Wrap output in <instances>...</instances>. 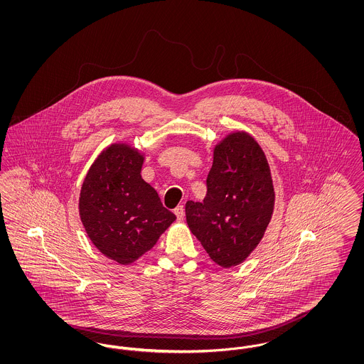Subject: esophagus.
I'll use <instances>...</instances> for the list:
<instances>
[{
  "label": "esophagus",
  "mask_w": 364,
  "mask_h": 364,
  "mask_svg": "<svg viewBox=\"0 0 364 364\" xmlns=\"http://www.w3.org/2000/svg\"><path fill=\"white\" fill-rule=\"evenodd\" d=\"M174 214L177 217V221H183V218H184V208L181 205H178L177 208H174Z\"/></svg>",
  "instance_id": "34e87169"
}]
</instances>
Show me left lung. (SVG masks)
Returning a JSON list of instances; mask_svg holds the SVG:
<instances>
[{"mask_svg":"<svg viewBox=\"0 0 364 364\" xmlns=\"http://www.w3.org/2000/svg\"><path fill=\"white\" fill-rule=\"evenodd\" d=\"M203 202L188 200L191 232L223 267L240 264L259 244L274 208L270 168L258 141L233 132L214 149Z\"/></svg>","mask_w":364,"mask_h":364,"instance_id":"8db88e82","label":"left lung"}]
</instances>
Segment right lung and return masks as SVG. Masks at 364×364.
<instances>
[{
    "label": "right lung",
    "instance_id": "1",
    "mask_svg": "<svg viewBox=\"0 0 364 364\" xmlns=\"http://www.w3.org/2000/svg\"><path fill=\"white\" fill-rule=\"evenodd\" d=\"M143 161L131 146L114 143L91 165L80 191L79 214L90 240L120 264L151 250L176 220L141 178Z\"/></svg>",
    "mask_w": 364,
    "mask_h": 364
}]
</instances>
